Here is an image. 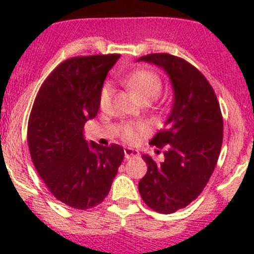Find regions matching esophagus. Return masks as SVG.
Masks as SVG:
<instances>
[{
  "label": "esophagus",
  "mask_w": 254,
  "mask_h": 254,
  "mask_svg": "<svg viewBox=\"0 0 254 254\" xmlns=\"http://www.w3.org/2000/svg\"><path fill=\"white\" fill-rule=\"evenodd\" d=\"M136 156H138L137 150L132 149V147H126V149H125V158L126 159L136 158Z\"/></svg>",
  "instance_id": "esophagus-1"
}]
</instances>
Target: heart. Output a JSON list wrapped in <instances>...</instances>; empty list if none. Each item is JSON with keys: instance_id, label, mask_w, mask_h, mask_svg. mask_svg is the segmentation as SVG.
I'll return each mask as SVG.
<instances>
[{"instance_id": "obj_1", "label": "heart", "mask_w": 254, "mask_h": 254, "mask_svg": "<svg viewBox=\"0 0 254 254\" xmlns=\"http://www.w3.org/2000/svg\"><path fill=\"white\" fill-rule=\"evenodd\" d=\"M127 86L136 94L140 102H151L160 95L163 90V81L159 75L151 69H137L126 77ZM112 85L109 82L103 85L99 95V104L102 108H105L111 102ZM145 129L143 125H132L126 123L122 126L123 140L133 142L137 138V133Z\"/></svg>"}]
</instances>
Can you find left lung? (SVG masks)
Wrapping results in <instances>:
<instances>
[{
	"label": "left lung",
	"instance_id": "obj_1",
	"mask_svg": "<svg viewBox=\"0 0 254 254\" xmlns=\"http://www.w3.org/2000/svg\"><path fill=\"white\" fill-rule=\"evenodd\" d=\"M138 61L165 69L174 87L167 125L150 141L165 149L164 161L142 155L147 173L138 183L150 208L173 214L194 201L212 176L223 143V114L214 89L193 64L168 53H151Z\"/></svg>",
	"mask_w": 254,
	"mask_h": 254
}]
</instances>
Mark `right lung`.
I'll return each mask as SVG.
<instances>
[{"label":"right lung","instance_id":"right-lung-1","mask_svg":"<svg viewBox=\"0 0 254 254\" xmlns=\"http://www.w3.org/2000/svg\"><path fill=\"white\" fill-rule=\"evenodd\" d=\"M120 55L77 56L58 64L40 86L28 122L31 160L51 193L86 210L104 201L125 158L112 143L87 145L84 126L99 109L108 71Z\"/></svg>","mask_w":254,"mask_h":254}]
</instances>
